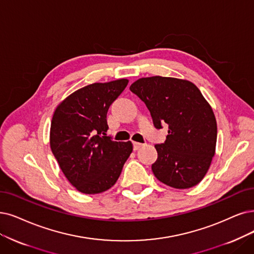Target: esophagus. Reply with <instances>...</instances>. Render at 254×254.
<instances>
[{"label":"esophagus","mask_w":254,"mask_h":254,"mask_svg":"<svg viewBox=\"0 0 254 254\" xmlns=\"http://www.w3.org/2000/svg\"><path fill=\"white\" fill-rule=\"evenodd\" d=\"M144 145L143 144H140V143H136V141H134V143H133V149L134 150H138L139 148H141V147H143Z\"/></svg>","instance_id":"1"}]
</instances>
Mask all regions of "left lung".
Here are the masks:
<instances>
[{
  "label": "left lung",
  "mask_w": 254,
  "mask_h": 254,
  "mask_svg": "<svg viewBox=\"0 0 254 254\" xmlns=\"http://www.w3.org/2000/svg\"><path fill=\"white\" fill-rule=\"evenodd\" d=\"M150 110L154 126L169 125L164 144L155 145V177L171 188L190 189L204 178L216 152L217 121L200 89L189 80L152 76L130 86Z\"/></svg>",
  "instance_id": "left-lung-1"
}]
</instances>
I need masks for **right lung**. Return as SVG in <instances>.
<instances>
[{
	"instance_id": "right-lung-1",
	"label": "right lung",
	"mask_w": 254,
	"mask_h": 254,
	"mask_svg": "<svg viewBox=\"0 0 254 254\" xmlns=\"http://www.w3.org/2000/svg\"><path fill=\"white\" fill-rule=\"evenodd\" d=\"M129 82L118 79L93 83L60 102L50 128V147L70 185L83 194H99L113 187L133 150L128 141L106 136V115Z\"/></svg>"
}]
</instances>
